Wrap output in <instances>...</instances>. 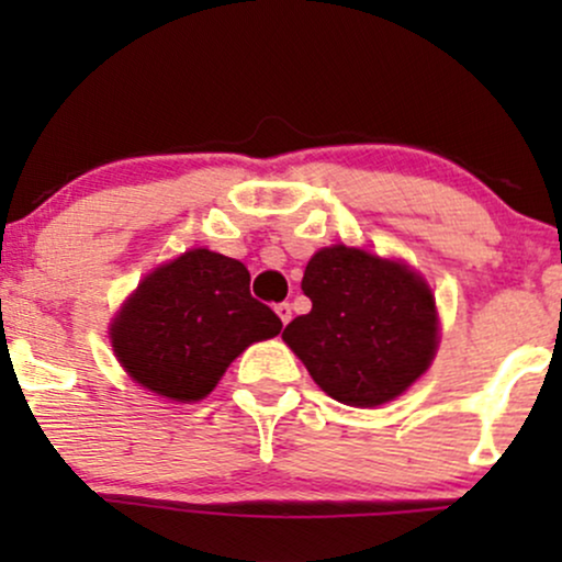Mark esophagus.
<instances>
[{"label":"esophagus","mask_w":562,"mask_h":562,"mask_svg":"<svg viewBox=\"0 0 562 562\" xmlns=\"http://www.w3.org/2000/svg\"><path fill=\"white\" fill-rule=\"evenodd\" d=\"M274 312H277V317L282 319V325H288V322L293 319V308H290V303H277Z\"/></svg>","instance_id":"1"}]
</instances>
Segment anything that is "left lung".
<instances>
[{
  "instance_id": "1",
  "label": "left lung",
  "mask_w": 562,
  "mask_h": 562,
  "mask_svg": "<svg viewBox=\"0 0 562 562\" xmlns=\"http://www.w3.org/2000/svg\"><path fill=\"white\" fill-rule=\"evenodd\" d=\"M301 290L312 312L290 322L282 340L335 402L385 404L428 370L436 303L404 263L333 245L306 263Z\"/></svg>"
}]
</instances>
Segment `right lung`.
Masks as SVG:
<instances>
[{
	"instance_id": "right-lung-1",
	"label": "right lung",
	"mask_w": 562,
	"mask_h": 562,
	"mask_svg": "<svg viewBox=\"0 0 562 562\" xmlns=\"http://www.w3.org/2000/svg\"><path fill=\"white\" fill-rule=\"evenodd\" d=\"M280 330V317L250 295L240 261L195 248L145 277L115 317L111 340L139 385L173 402H198L232 359Z\"/></svg>"
}]
</instances>
